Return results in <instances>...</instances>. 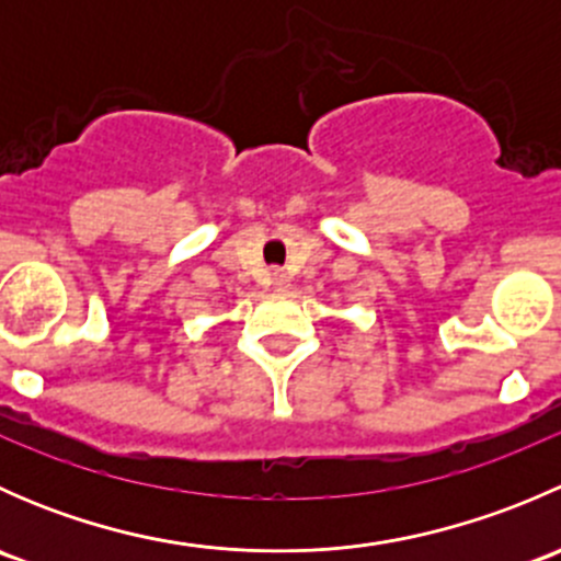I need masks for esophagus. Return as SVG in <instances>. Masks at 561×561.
<instances>
[{"instance_id": "34e87169", "label": "esophagus", "mask_w": 561, "mask_h": 561, "mask_svg": "<svg viewBox=\"0 0 561 561\" xmlns=\"http://www.w3.org/2000/svg\"><path fill=\"white\" fill-rule=\"evenodd\" d=\"M271 285H274L276 293H285L287 287H290V279H287V274H282V271H274V274H271Z\"/></svg>"}]
</instances>
